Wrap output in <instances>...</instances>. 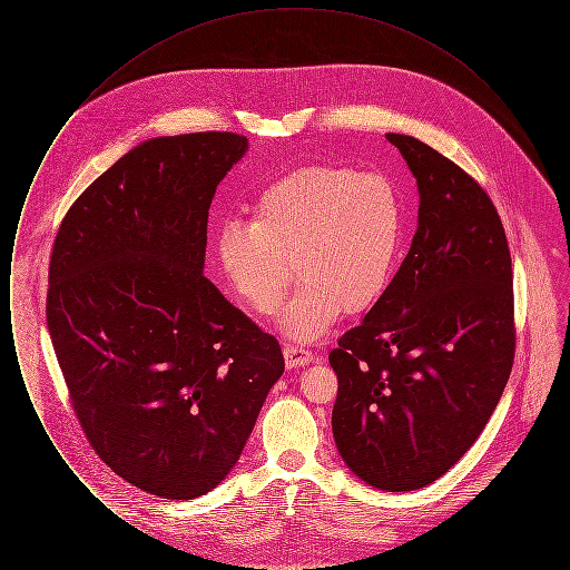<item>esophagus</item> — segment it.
Segmentation results:
<instances>
[{"label": "esophagus", "mask_w": 570, "mask_h": 570, "mask_svg": "<svg viewBox=\"0 0 570 570\" xmlns=\"http://www.w3.org/2000/svg\"><path fill=\"white\" fill-rule=\"evenodd\" d=\"M284 358H286L288 367H303V365L312 363L314 354H312V351L303 348V346H297V344H286L284 346Z\"/></svg>", "instance_id": "34e87169"}]
</instances>
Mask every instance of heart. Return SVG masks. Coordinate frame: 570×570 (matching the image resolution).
<instances>
[{"mask_svg": "<svg viewBox=\"0 0 570 570\" xmlns=\"http://www.w3.org/2000/svg\"><path fill=\"white\" fill-rule=\"evenodd\" d=\"M402 230V198L386 175L316 164L261 191L252 224L224 222L214 256L235 297L258 314L279 307L297 267L303 286L279 326L293 340L312 342L344 309L361 314L382 297Z\"/></svg>", "mask_w": 570, "mask_h": 570, "instance_id": "heart-1", "label": "heart"}]
</instances>
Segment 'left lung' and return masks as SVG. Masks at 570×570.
I'll use <instances>...</instances> for the list:
<instances>
[{
	"label": "left lung",
	"instance_id": "left-lung-1",
	"mask_svg": "<svg viewBox=\"0 0 570 570\" xmlns=\"http://www.w3.org/2000/svg\"><path fill=\"white\" fill-rule=\"evenodd\" d=\"M386 140L416 179L419 226L382 297L328 353L340 382L331 428L361 481L414 491L463 458L502 397L513 267L488 191L419 138Z\"/></svg>",
	"mask_w": 570,
	"mask_h": 570
}]
</instances>
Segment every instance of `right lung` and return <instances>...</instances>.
<instances>
[{
    "mask_svg": "<svg viewBox=\"0 0 570 570\" xmlns=\"http://www.w3.org/2000/svg\"><path fill=\"white\" fill-rule=\"evenodd\" d=\"M235 132L149 138L68 209L47 325L82 432L115 474L168 500L216 489L284 374L277 340L203 275Z\"/></svg>",
    "mask_w": 570,
    "mask_h": 570,
    "instance_id": "1",
    "label": "right lung"
}]
</instances>
